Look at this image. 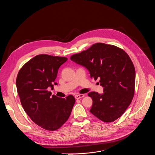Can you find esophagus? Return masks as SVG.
Returning a JSON list of instances; mask_svg holds the SVG:
<instances>
[{
    "instance_id": "obj_1",
    "label": "esophagus",
    "mask_w": 155,
    "mask_h": 155,
    "mask_svg": "<svg viewBox=\"0 0 155 155\" xmlns=\"http://www.w3.org/2000/svg\"><path fill=\"white\" fill-rule=\"evenodd\" d=\"M84 96V94H77V95H75V97L76 99H80V98L83 97Z\"/></svg>"
}]
</instances>
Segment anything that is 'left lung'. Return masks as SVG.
<instances>
[{
  "label": "left lung",
  "mask_w": 155,
  "mask_h": 155,
  "mask_svg": "<svg viewBox=\"0 0 155 155\" xmlns=\"http://www.w3.org/2000/svg\"><path fill=\"white\" fill-rule=\"evenodd\" d=\"M71 59L86 68L91 78L99 79L104 87L102 94L88 93L93 99L90 112L107 123L120 118L134 94L136 72L128 54L114 45L97 43Z\"/></svg>",
  "instance_id": "left-lung-1"
}]
</instances>
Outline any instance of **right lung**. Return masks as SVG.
Returning <instances> with one entry per match:
<instances>
[{"mask_svg":"<svg viewBox=\"0 0 155 155\" xmlns=\"http://www.w3.org/2000/svg\"><path fill=\"white\" fill-rule=\"evenodd\" d=\"M64 57L40 54L22 68L16 85L25 111L38 126L48 130L60 128L69 118L75 99L72 95L65 98L51 96L60 66L67 61Z\"/></svg>","mask_w":155,"mask_h":155,"instance_id":"add662e5","label":"right lung"}]
</instances>
